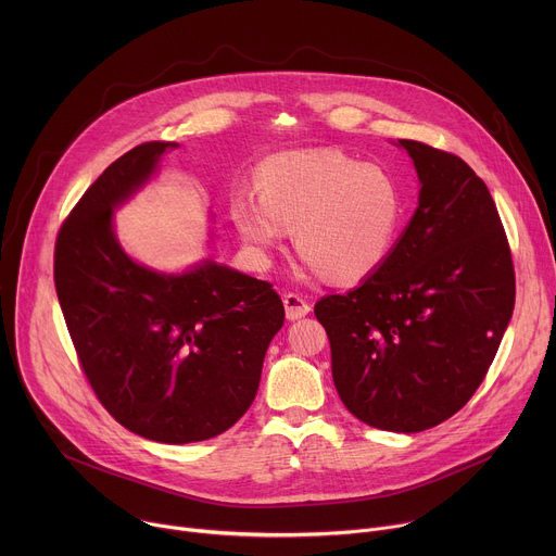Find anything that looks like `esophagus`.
Returning a JSON list of instances; mask_svg holds the SVG:
<instances>
[{"label": "esophagus", "instance_id": "34e87169", "mask_svg": "<svg viewBox=\"0 0 556 556\" xmlns=\"http://www.w3.org/2000/svg\"><path fill=\"white\" fill-rule=\"evenodd\" d=\"M283 305H286L288 321H296V319H301V316H305V314L312 309L309 303H307L303 296L294 294V292H288V294L283 296Z\"/></svg>", "mask_w": 556, "mask_h": 556}]
</instances>
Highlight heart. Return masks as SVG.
Masks as SVG:
<instances>
[{
  "instance_id": "obj_1",
  "label": "heart",
  "mask_w": 556,
  "mask_h": 556,
  "mask_svg": "<svg viewBox=\"0 0 556 556\" xmlns=\"http://www.w3.org/2000/svg\"><path fill=\"white\" fill-rule=\"evenodd\" d=\"M403 189L384 167L332 151H290L260 169V195L237 191L230 217L257 257H268L292 228L301 273L352 283L376 273L403 226Z\"/></svg>"
}]
</instances>
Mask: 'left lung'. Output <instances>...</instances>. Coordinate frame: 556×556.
I'll return each mask as SVG.
<instances>
[{
    "instance_id": "8db88e82",
    "label": "left lung",
    "mask_w": 556,
    "mask_h": 556,
    "mask_svg": "<svg viewBox=\"0 0 556 556\" xmlns=\"http://www.w3.org/2000/svg\"><path fill=\"white\" fill-rule=\"evenodd\" d=\"M420 180L418 208L387 262L348 294L316 301L343 405L369 427L418 433L482 384L515 307L497 206L462 157L399 140Z\"/></svg>"
}]
</instances>
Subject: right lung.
Masks as SVG:
<instances>
[{
	"instance_id": "right-lung-1",
	"label": "right lung",
	"mask_w": 556,
	"mask_h": 556,
	"mask_svg": "<svg viewBox=\"0 0 556 556\" xmlns=\"http://www.w3.org/2000/svg\"><path fill=\"white\" fill-rule=\"evenodd\" d=\"M174 147H134L76 202L56 237L54 286L101 405L136 435L187 444L249 412L286 314L268 281L208 260L182 275L155 273L121 249L114 208Z\"/></svg>"
}]
</instances>
